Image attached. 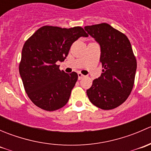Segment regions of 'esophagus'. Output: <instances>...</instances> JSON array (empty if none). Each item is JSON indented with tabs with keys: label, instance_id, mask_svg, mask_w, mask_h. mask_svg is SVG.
I'll return each mask as SVG.
<instances>
[{
	"label": "esophagus",
	"instance_id": "esophagus-1",
	"mask_svg": "<svg viewBox=\"0 0 151 151\" xmlns=\"http://www.w3.org/2000/svg\"><path fill=\"white\" fill-rule=\"evenodd\" d=\"M85 76L83 75V74H81V73H78V80H81V79H83V77H84Z\"/></svg>",
	"mask_w": 151,
	"mask_h": 151
}]
</instances>
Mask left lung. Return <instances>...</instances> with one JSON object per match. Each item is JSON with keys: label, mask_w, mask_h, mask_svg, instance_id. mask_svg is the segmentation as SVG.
<instances>
[{"label": "left lung", "mask_w": 151, "mask_h": 151, "mask_svg": "<svg viewBox=\"0 0 151 151\" xmlns=\"http://www.w3.org/2000/svg\"><path fill=\"white\" fill-rule=\"evenodd\" d=\"M99 44L103 73L87 90L93 104L104 110L115 109L130 95L134 83L137 60L127 36L107 23L85 26Z\"/></svg>", "instance_id": "left-lung-1"}]
</instances>
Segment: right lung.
Segmentation results:
<instances>
[{
    "mask_svg": "<svg viewBox=\"0 0 151 151\" xmlns=\"http://www.w3.org/2000/svg\"><path fill=\"white\" fill-rule=\"evenodd\" d=\"M81 36H88L81 27L45 25L24 44L19 74L29 99L38 107L55 111L68 102L78 75L60 71L56 62L66 59L71 45Z\"/></svg>",
    "mask_w": 151,
    "mask_h": 151,
    "instance_id": "right-lung-1",
    "label": "right lung"
}]
</instances>
